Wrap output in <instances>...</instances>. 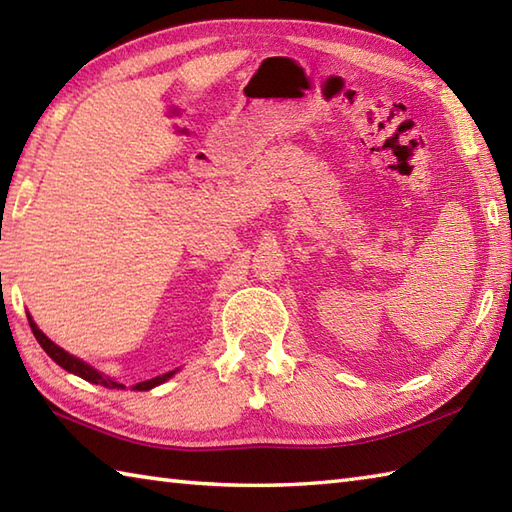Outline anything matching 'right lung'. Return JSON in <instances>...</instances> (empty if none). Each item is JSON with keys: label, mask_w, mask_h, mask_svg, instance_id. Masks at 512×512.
<instances>
[{"label": "right lung", "mask_w": 512, "mask_h": 512, "mask_svg": "<svg viewBox=\"0 0 512 512\" xmlns=\"http://www.w3.org/2000/svg\"><path fill=\"white\" fill-rule=\"evenodd\" d=\"M28 323H30V330H32V334H35V339L39 341V345L43 347V350H46V354L52 358V361L57 363V365H61L63 369H68V372H72V374H76V376H81V378H85V380H90V383H94V385H103V387H107V389H123V387H125L123 383H116V380L103 376L101 372H96L94 367H90L88 363H83L81 358H74L72 354L61 350L59 345H54V343L48 339V336L37 328L35 321H32L30 317H28ZM173 374H176V372L162 374V376H156V378H151V380H143V383L134 385V389L147 391V389H151V387L165 383V380L171 378Z\"/></svg>", "instance_id": "1"}]
</instances>
